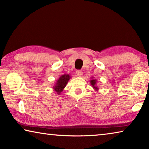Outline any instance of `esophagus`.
<instances>
[{
	"label": "esophagus",
	"instance_id": "34e87169",
	"mask_svg": "<svg viewBox=\"0 0 149 149\" xmlns=\"http://www.w3.org/2000/svg\"><path fill=\"white\" fill-rule=\"evenodd\" d=\"M83 72L81 70H77L76 72V74L78 77H81L83 75Z\"/></svg>",
	"mask_w": 149,
	"mask_h": 149
}]
</instances>
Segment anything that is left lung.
Wrapping results in <instances>:
<instances>
[{
  "label": "left lung",
  "mask_w": 149,
  "mask_h": 149,
  "mask_svg": "<svg viewBox=\"0 0 149 149\" xmlns=\"http://www.w3.org/2000/svg\"><path fill=\"white\" fill-rule=\"evenodd\" d=\"M91 80H90V83H91V86H92L93 88L94 89L95 91H97L99 89V88H98V87H97V85H96L97 80H96V79H95L94 78H93V77H91Z\"/></svg>",
  "instance_id": "left-lung-1"
}]
</instances>
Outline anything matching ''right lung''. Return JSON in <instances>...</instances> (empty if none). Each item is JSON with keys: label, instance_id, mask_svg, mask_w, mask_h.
<instances>
[{"label": "right lung", "instance_id": "obj_1", "mask_svg": "<svg viewBox=\"0 0 149 149\" xmlns=\"http://www.w3.org/2000/svg\"><path fill=\"white\" fill-rule=\"evenodd\" d=\"M70 78V75L68 74L61 75L58 80H57L56 83H55L54 87H53L54 92H56L57 94L60 95L61 92L63 91V89L65 88L67 83L68 82Z\"/></svg>", "mask_w": 149, "mask_h": 149}]
</instances>
